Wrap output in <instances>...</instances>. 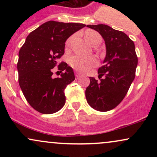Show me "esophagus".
I'll list each match as a JSON object with an SVG mask.
<instances>
[{
  "label": "esophagus",
  "mask_w": 157,
  "mask_h": 157,
  "mask_svg": "<svg viewBox=\"0 0 157 157\" xmlns=\"http://www.w3.org/2000/svg\"><path fill=\"white\" fill-rule=\"evenodd\" d=\"M75 75H76V77H77V78H78V77L80 76V74H79L78 72H77V71H76V72H75Z\"/></svg>",
  "instance_id": "obj_1"
}]
</instances>
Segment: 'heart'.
<instances>
[{
  "label": "heart",
  "instance_id": "b5f03b06",
  "mask_svg": "<svg viewBox=\"0 0 157 157\" xmlns=\"http://www.w3.org/2000/svg\"><path fill=\"white\" fill-rule=\"evenodd\" d=\"M86 40L91 46L96 44L98 41H101V36L98 32L92 29H87L84 33ZM72 37L66 40V45L68 46L71 43ZM70 66L77 71H86L97 64V60L94 57H82L80 55H74L70 58Z\"/></svg>",
  "mask_w": 157,
  "mask_h": 157
}]
</instances>
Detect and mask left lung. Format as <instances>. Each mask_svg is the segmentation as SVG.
<instances>
[{"instance_id":"obj_1","label":"left lung","mask_w":157,"mask_h":157,"mask_svg":"<svg viewBox=\"0 0 157 157\" xmlns=\"http://www.w3.org/2000/svg\"><path fill=\"white\" fill-rule=\"evenodd\" d=\"M87 27L101 35L105 40L106 56L103 66L98 69L100 80L89 77L86 97L94 109L108 111L117 107L125 97L134 80L138 58L134 41L124 32L105 24L87 25Z\"/></svg>"}]
</instances>
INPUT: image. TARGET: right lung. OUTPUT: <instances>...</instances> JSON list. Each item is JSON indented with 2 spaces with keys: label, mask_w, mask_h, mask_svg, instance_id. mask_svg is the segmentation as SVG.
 Instances as JSON below:
<instances>
[{
  "label": "right lung",
  "mask_w": 157,
  "mask_h": 157,
  "mask_svg": "<svg viewBox=\"0 0 157 157\" xmlns=\"http://www.w3.org/2000/svg\"><path fill=\"white\" fill-rule=\"evenodd\" d=\"M83 23L50 21L40 25L27 36L19 51L18 82L27 102L41 113L57 112L66 102L64 89L75 80L72 68L61 62L60 77H52V68L64 55L65 42Z\"/></svg>",
  "instance_id": "obj_1"
}]
</instances>
